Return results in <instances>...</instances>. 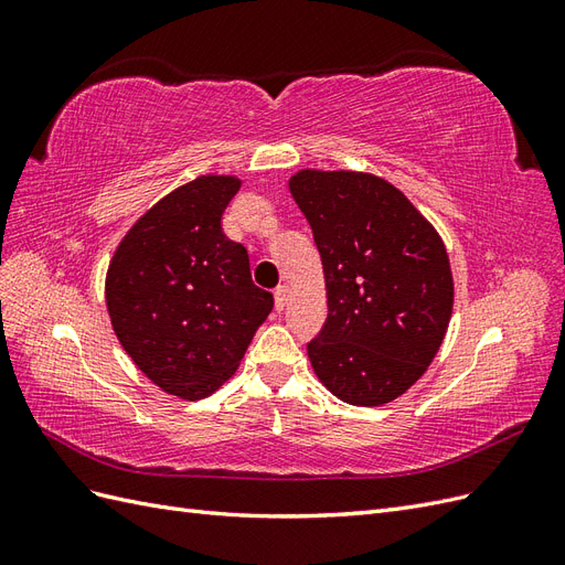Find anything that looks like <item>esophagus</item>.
<instances>
[{"mask_svg":"<svg viewBox=\"0 0 565 565\" xmlns=\"http://www.w3.org/2000/svg\"><path fill=\"white\" fill-rule=\"evenodd\" d=\"M287 297H289V287H287V285H278V287H276V309H278V311L285 309Z\"/></svg>","mask_w":565,"mask_h":565,"instance_id":"obj_1","label":"esophagus"}]
</instances>
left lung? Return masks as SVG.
<instances>
[{
    "label": "left lung",
    "instance_id": "1",
    "mask_svg": "<svg viewBox=\"0 0 565 565\" xmlns=\"http://www.w3.org/2000/svg\"><path fill=\"white\" fill-rule=\"evenodd\" d=\"M289 193L311 224L328 289V320L306 347L313 372L349 405L396 401L448 330L455 287L446 245L374 174L301 169Z\"/></svg>",
    "mask_w": 565,
    "mask_h": 565
}]
</instances>
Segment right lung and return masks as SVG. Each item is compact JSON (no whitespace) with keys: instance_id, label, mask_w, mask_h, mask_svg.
<instances>
[{"instance_id":"add662e5","label":"right lung","mask_w":565,"mask_h":565,"mask_svg":"<svg viewBox=\"0 0 565 565\" xmlns=\"http://www.w3.org/2000/svg\"><path fill=\"white\" fill-rule=\"evenodd\" d=\"M235 177H198L150 207L106 276L113 330L146 377L183 401L207 398L241 365L273 295L221 228Z\"/></svg>"}]
</instances>
